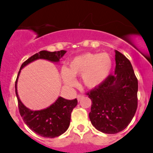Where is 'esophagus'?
<instances>
[{
  "label": "esophagus",
  "instance_id": "34e87169",
  "mask_svg": "<svg viewBox=\"0 0 153 153\" xmlns=\"http://www.w3.org/2000/svg\"><path fill=\"white\" fill-rule=\"evenodd\" d=\"M83 97V96H81V95H78V96H77V99H78V101L79 102L80 100L81 99V98Z\"/></svg>",
  "mask_w": 153,
  "mask_h": 153
}]
</instances>
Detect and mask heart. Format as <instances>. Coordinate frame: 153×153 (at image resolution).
I'll return each mask as SVG.
<instances>
[{
    "label": "heart",
    "instance_id": "heart-1",
    "mask_svg": "<svg viewBox=\"0 0 153 153\" xmlns=\"http://www.w3.org/2000/svg\"><path fill=\"white\" fill-rule=\"evenodd\" d=\"M113 60L107 53H84L76 56L68 63L66 69L60 72L63 82L73 86V77L81 75L83 85L88 89H95L102 85L111 74Z\"/></svg>",
    "mask_w": 153,
    "mask_h": 153
}]
</instances>
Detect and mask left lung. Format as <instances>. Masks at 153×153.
<instances>
[{
    "label": "left lung",
    "instance_id": "8db88e82",
    "mask_svg": "<svg viewBox=\"0 0 153 153\" xmlns=\"http://www.w3.org/2000/svg\"><path fill=\"white\" fill-rule=\"evenodd\" d=\"M115 54L114 75L87 93L92 101L89 114L92 125L106 134L125 129L137 108L138 84L131 62L117 50Z\"/></svg>",
    "mask_w": 153,
    "mask_h": 153
}]
</instances>
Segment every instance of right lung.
Wrapping results in <instances>:
<instances>
[{
	"mask_svg": "<svg viewBox=\"0 0 153 153\" xmlns=\"http://www.w3.org/2000/svg\"><path fill=\"white\" fill-rule=\"evenodd\" d=\"M66 51H41L22 63L16 81V95L18 99L19 109L24 122L32 131L44 137L53 138L58 137L68 129L70 124L71 113L78 104L77 99L67 100L63 97L58 99L48 108L39 111H33L27 108L19 99L17 91V83L21 70L29 63L39 59L46 60L52 63H59Z\"/></svg>",
	"mask_w": 153,
	"mask_h": 153,
	"instance_id": "add662e5",
	"label": "right lung"
}]
</instances>
